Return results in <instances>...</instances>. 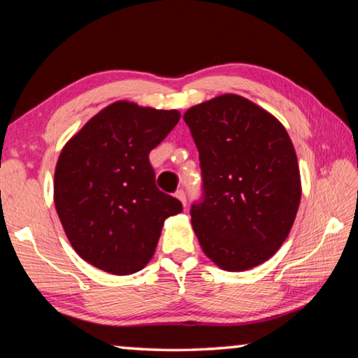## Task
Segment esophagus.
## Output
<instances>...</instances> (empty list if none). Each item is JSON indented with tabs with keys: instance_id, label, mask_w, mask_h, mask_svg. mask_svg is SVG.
<instances>
[{
	"instance_id": "obj_1",
	"label": "esophagus",
	"mask_w": 358,
	"mask_h": 358,
	"mask_svg": "<svg viewBox=\"0 0 358 358\" xmlns=\"http://www.w3.org/2000/svg\"><path fill=\"white\" fill-rule=\"evenodd\" d=\"M175 197L178 199V201L183 203V207H186V194H185V191H177V194H175Z\"/></svg>"
}]
</instances>
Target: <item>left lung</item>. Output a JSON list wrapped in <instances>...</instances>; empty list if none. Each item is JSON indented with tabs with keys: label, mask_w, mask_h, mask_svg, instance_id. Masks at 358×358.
Listing matches in <instances>:
<instances>
[{
	"label": "left lung",
	"mask_w": 358,
	"mask_h": 358,
	"mask_svg": "<svg viewBox=\"0 0 358 358\" xmlns=\"http://www.w3.org/2000/svg\"><path fill=\"white\" fill-rule=\"evenodd\" d=\"M199 150L203 202L191 224L202 251L226 271H245L280 250L301 199L299 161L276 117L238 94L183 115Z\"/></svg>",
	"instance_id": "1"
}]
</instances>
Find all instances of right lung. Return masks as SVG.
<instances>
[{
	"label": "right lung",
	"instance_id": "add662e5",
	"mask_svg": "<svg viewBox=\"0 0 358 358\" xmlns=\"http://www.w3.org/2000/svg\"><path fill=\"white\" fill-rule=\"evenodd\" d=\"M180 117L178 110L117 101L66 142L55 167L53 202L85 262L126 276L155 256L164 221L183 207L157 189L148 155Z\"/></svg>",
	"mask_w": 358,
	"mask_h": 358
}]
</instances>
